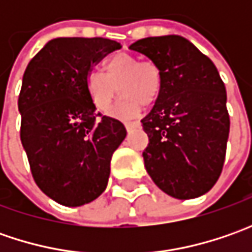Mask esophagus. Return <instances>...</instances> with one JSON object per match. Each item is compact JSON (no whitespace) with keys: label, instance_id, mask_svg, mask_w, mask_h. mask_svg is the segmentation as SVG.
Segmentation results:
<instances>
[{"label":"esophagus","instance_id":"34e87169","mask_svg":"<svg viewBox=\"0 0 252 252\" xmlns=\"http://www.w3.org/2000/svg\"><path fill=\"white\" fill-rule=\"evenodd\" d=\"M125 126H126V129H127V130H130V129H133V127H136V126H139V122H137V121L125 122Z\"/></svg>","mask_w":252,"mask_h":252}]
</instances>
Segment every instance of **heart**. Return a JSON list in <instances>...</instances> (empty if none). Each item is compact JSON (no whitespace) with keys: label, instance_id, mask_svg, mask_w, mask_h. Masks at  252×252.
<instances>
[{"label":"heart","instance_id":"1","mask_svg":"<svg viewBox=\"0 0 252 252\" xmlns=\"http://www.w3.org/2000/svg\"><path fill=\"white\" fill-rule=\"evenodd\" d=\"M161 87L158 64L130 53L112 56L103 63V74L92 70L85 77L87 94L99 111H109L119 88L123 95L112 109L119 116H133L143 105H153L160 96Z\"/></svg>","mask_w":252,"mask_h":252}]
</instances>
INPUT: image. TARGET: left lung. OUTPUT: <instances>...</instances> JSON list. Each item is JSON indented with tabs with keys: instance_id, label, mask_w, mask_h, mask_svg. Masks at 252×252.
I'll list each match as a JSON object with an SVG mask.
<instances>
[{
	"instance_id": "obj_1",
	"label": "left lung",
	"mask_w": 252,
	"mask_h": 252,
	"mask_svg": "<svg viewBox=\"0 0 252 252\" xmlns=\"http://www.w3.org/2000/svg\"><path fill=\"white\" fill-rule=\"evenodd\" d=\"M131 50L158 64L162 87L141 119L149 144L144 167L154 184L177 199H193L213 188L221 174L230 118L226 87L208 56L182 36L146 37Z\"/></svg>"
}]
</instances>
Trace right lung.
Listing matches in <instances>:
<instances>
[{
	"label": "right lung",
	"mask_w": 252,
	"mask_h": 252,
	"mask_svg": "<svg viewBox=\"0 0 252 252\" xmlns=\"http://www.w3.org/2000/svg\"><path fill=\"white\" fill-rule=\"evenodd\" d=\"M121 47L103 37H57L25 70L21 141L36 185L64 206L101 195L112 154L126 137L123 123L98 113L85 90L92 67Z\"/></svg>",
	"instance_id": "obj_1"
}]
</instances>
